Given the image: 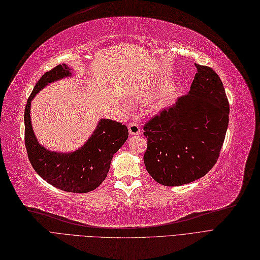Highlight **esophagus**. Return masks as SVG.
Returning a JSON list of instances; mask_svg holds the SVG:
<instances>
[{
    "label": "esophagus",
    "mask_w": 260,
    "mask_h": 260,
    "mask_svg": "<svg viewBox=\"0 0 260 260\" xmlns=\"http://www.w3.org/2000/svg\"><path fill=\"white\" fill-rule=\"evenodd\" d=\"M128 132H129V134H132V135H139L140 134L139 125L135 122L128 123Z\"/></svg>",
    "instance_id": "esophagus-1"
}]
</instances>
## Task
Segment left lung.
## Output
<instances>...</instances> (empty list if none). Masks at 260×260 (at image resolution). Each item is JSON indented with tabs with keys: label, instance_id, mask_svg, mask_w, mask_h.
Instances as JSON below:
<instances>
[{
	"label": "left lung",
	"instance_id": "obj_1",
	"mask_svg": "<svg viewBox=\"0 0 260 260\" xmlns=\"http://www.w3.org/2000/svg\"><path fill=\"white\" fill-rule=\"evenodd\" d=\"M190 91L148 121L146 170L163 186H181L216 164L229 124V103L220 78L197 64Z\"/></svg>",
	"mask_w": 260,
	"mask_h": 260
}]
</instances>
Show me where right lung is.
<instances>
[{
	"label": "right lung",
	"mask_w": 260,
	"mask_h": 260,
	"mask_svg": "<svg viewBox=\"0 0 260 260\" xmlns=\"http://www.w3.org/2000/svg\"><path fill=\"white\" fill-rule=\"evenodd\" d=\"M70 70L64 63L58 64L38 81L24 109V142L32 167L49 185L67 192L86 193L107 177L113 154L128 138V129L122 123L102 119L93 135L74 152L49 151L39 144L31 125V100L48 83L72 75Z\"/></svg>",
	"instance_id": "1"
}]
</instances>
